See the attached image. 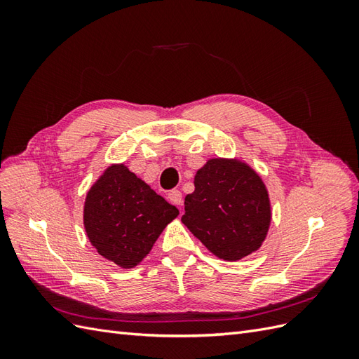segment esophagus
<instances>
[{"label":"esophagus","instance_id":"34e87169","mask_svg":"<svg viewBox=\"0 0 359 359\" xmlns=\"http://www.w3.org/2000/svg\"><path fill=\"white\" fill-rule=\"evenodd\" d=\"M168 198L173 205H177V206L182 205V194H181L180 190H170L169 194H168Z\"/></svg>","mask_w":359,"mask_h":359}]
</instances>
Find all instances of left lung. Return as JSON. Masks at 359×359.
I'll return each mask as SVG.
<instances>
[{
	"label": "left lung",
	"instance_id": "obj_1",
	"mask_svg": "<svg viewBox=\"0 0 359 359\" xmlns=\"http://www.w3.org/2000/svg\"><path fill=\"white\" fill-rule=\"evenodd\" d=\"M181 222L223 260H240L265 241L271 223L268 190L259 173L238 158H210L194 175Z\"/></svg>",
	"mask_w": 359,
	"mask_h": 359
}]
</instances>
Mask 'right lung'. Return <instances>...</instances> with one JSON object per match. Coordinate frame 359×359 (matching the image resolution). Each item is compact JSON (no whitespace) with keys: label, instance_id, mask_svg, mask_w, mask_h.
Segmentation results:
<instances>
[{"label":"right lung","instance_id":"add662e5","mask_svg":"<svg viewBox=\"0 0 359 359\" xmlns=\"http://www.w3.org/2000/svg\"><path fill=\"white\" fill-rule=\"evenodd\" d=\"M180 211L124 165H111L86 194L85 232L93 247L121 268H135Z\"/></svg>","mask_w":359,"mask_h":359}]
</instances>
